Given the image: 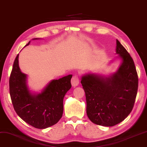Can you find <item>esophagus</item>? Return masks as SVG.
<instances>
[{"label": "esophagus", "mask_w": 147, "mask_h": 147, "mask_svg": "<svg viewBox=\"0 0 147 147\" xmlns=\"http://www.w3.org/2000/svg\"><path fill=\"white\" fill-rule=\"evenodd\" d=\"M71 83H72V85L73 87H76L79 85V77H78L77 75H74L73 77H72V79H71Z\"/></svg>", "instance_id": "esophagus-1"}]
</instances>
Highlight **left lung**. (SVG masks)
<instances>
[{
  "label": "left lung",
  "instance_id": "obj_1",
  "mask_svg": "<svg viewBox=\"0 0 147 147\" xmlns=\"http://www.w3.org/2000/svg\"><path fill=\"white\" fill-rule=\"evenodd\" d=\"M116 53L121 60L115 73L105 76L89 73L81 77L86 97V112L96 125L111 127L127 117L134 105L138 78L134 62L118 40Z\"/></svg>",
  "mask_w": 147,
  "mask_h": 147
}]
</instances>
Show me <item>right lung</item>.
I'll list each match as a JSON object with an SVG mask.
<instances>
[{
    "label": "right lung",
    "mask_w": 147,
    "mask_h": 147,
    "mask_svg": "<svg viewBox=\"0 0 147 147\" xmlns=\"http://www.w3.org/2000/svg\"><path fill=\"white\" fill-rule=\"evenodd\" d=\"M37 39L39 38H34ZM18 57L19 54L9 78V93L15 111L22 119L34 127L45 129L55 125L62 117L63 100L71 88L72 75L52 80L41 92L35 94L29 90L27 75L20 70Z\"/></svg>",
    "instance_id": "right-lung-1"
}]
</instances>
